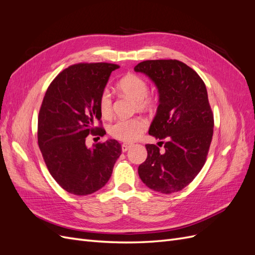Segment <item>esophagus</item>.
<instances>
[{
  "mask_svg": "<svg viewBox=\"0 0 255 255\" xmlns=\"http://www.w3.org/2000/svg\"><path fill=\"white\" fill-rule=\"evenodd\" d=\"M121 148H122V152H127L130 148V144L129 143H123L121 145Z\"/></svg>",
  "mask_w": 255,
  "mask_h": 255,
  "instance_id": "34e87169",
  "label": "esophagus"
}]
</instances>
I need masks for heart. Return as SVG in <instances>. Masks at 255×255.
I'll return each instance as SVG.
<instances>
[{
  "label": "heart",
  "instance_id": "heart-1",
  "mask_svg": "<svg viewBox=\"0 0 255 255\" xmlns=\"http://www.w3.org/2000/svg\"><path fill=\"white\" fill-rule=\"evenodd\" d=\"M118 89L135 100L140 110H148L154 105V99L149 94V84L140 75L128 74L118 82ZM99 110L102 117L109 118L113 114V98L109 89H103L99 97ZM148 122L142 117L118 119L109 127V133L115 139L130 142L138 139L146 129Z\"/></svg>",
  "mask_w": 255,
  "mask_h": 255
}]
</instances>
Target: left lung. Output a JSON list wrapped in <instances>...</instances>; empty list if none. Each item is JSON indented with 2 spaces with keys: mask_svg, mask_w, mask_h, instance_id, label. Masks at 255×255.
Returning <instances> with one entry per match:
<instances>
[{
  "mask_svg": "<svg viewBox=\"0 0 255 255\" xmlns=\"http://www.w3.org/2000/svg\"><path fill=\"white\" fill-rule=\"evenodd\" d=\"M134 70L156 85L159 105L149 135L167 140L164 152L156 144H145L148 156L138 174L161 194L180 191L204 166L212 142L214 115L205 84L194 69L176 59L144 60Z\"/></svg>",
  "mask_w": 255,
  "mask_h": 255,
  "instance_id": "8db88e82",
  "label": "left lung"
}]
</instances>
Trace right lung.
I'll return each instance as SVG.
<instances>
[{
  "instance_id": "add662e5",
  "label": "right lung",
  "mask_w": 255,
  "mask_h": 255,
  "mask_svg": "<svg viewBox=\"0 0 255 255\" xmlns=\"http://www.w3.org/2000/svg\"><path fill=\"white\" fill-rule=\"evenodd\" d=\"M119 66L81 63L61 71L45 92L38 116V145L51 175L66 191L94 194L109 182L121 154L115 139L88 149L89 134L102 136L99 97ZM99 121L100 126L95 127Z\"/></svg>"
}]
</instances>
